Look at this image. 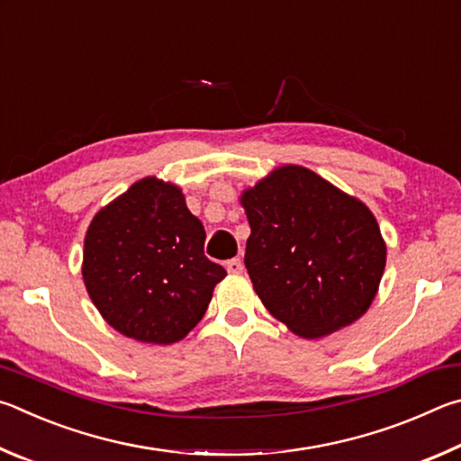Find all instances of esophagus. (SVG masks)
<instances>
[{
    "mask_svg": "<svg viewBox=\"0 0 461 461\" xmlns=\"http://www.w3.org/2000/svg\"><path fill=\"white\" fill-rule=\"evenodd\" d=\"M225 268H228L230 275H240V272L244 270V264H241L240 258H231V260L225 262Z\"/></svg>",
    "mask_w": 461,
    "mask_h": 461,
    "instance_id": "esophagus-1",
    "label": "esophagus"
}]
</instances>
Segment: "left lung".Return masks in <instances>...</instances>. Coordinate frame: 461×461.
Segmentation results:
<instances>
[{
	"mask_svg": "<svg viewBox=\"0 0 461 461\" xmlns=\"http://www.w3.org/2000/svg\"><path fill=\"white\" fill-rule=\"evenodd\" d=\"M254 291L293 333L323 338L357 321L378 293L386 244L376 217L313 170L286 165L240 197Z\"/></svg>",
	"mask_w": 461,
	"mask_h": 461,
	"instance_id": "left-lung-1",
	"label": "left lung"
}]
</instances>
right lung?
<instances>
[{"instance_id": "obj_1", "label": "right lung", "mask_w": 461, "mask_h": 461, "mask_svg": "<svg viewBox=\"0 0 461 461\" xmlns=\"http://www.w3.org/2000/svg\"><path fill=\"white\" fill-rule=\"evenodd\" d=\"M205 230L176 185L146 176L105 205L85 236L83 280L126 338L168 346L201 321L225 278L203 252Z\"/></svg>"}]
</instances>
